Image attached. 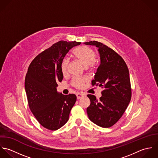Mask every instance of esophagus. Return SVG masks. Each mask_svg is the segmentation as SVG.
I'll return each instance as SVG.
<instances>
[{
  "instance_id": "34e87169",
  "label": "esophagus",
  "mask_w": 158,
  "mask_h": 158,
  "mask_svg": "<svg viewBox=\"0 0 158 158\" xmlns=\"http://www.w3.org/2000/svg\"><path fill=\"white\" fill-rule=\"evenodd\" d=\"M85 96V95H84V94H77L76 95L77 99H79L82 98V97H84V96Z\"/></svg>"
}]
</instances>
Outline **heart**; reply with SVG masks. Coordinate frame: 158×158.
Segmentation results:
<instances>
[{
  "label": "heart",
  "instance_id": "heart-1",
  "mask_svg": "<svg viewBox=\"0 0 158 158\" xmlns=\"http://www.w3.org/2000/svg\"><path fill=\"white\" fill-rule=\"evenodd\" d=\"M73 57L78 62L82 63L87 68H93L95 67V53L94 51L88 46H81L73 51ZM69 61L68 59H64L61 64V71L63 75L66 74L68 71ZM86 82V79L74 77L73 79V85L77 88H82Z\"/></svg>",
  "mask_w": 158,
  "mask_h": 158
}]
</instances>
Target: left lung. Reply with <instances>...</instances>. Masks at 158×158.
<instances>
[{"instance_id":"1","label":"left lung","mask_w":158,"mask_h":158,"mask_svg":"<svg viewBox=\"0 0 158 158\" xmlns=\"http://www.w3.org/2000/svg\"><path fill=\"white\" fill-rule=\"evenodd\" d=\"M84 44L98 48L100 64L92 84L104 89L98 100L94 95H87L90 100L87 115L96 125L109 127L122 117L131 101L129 70L122 57L108 46L96 41Z\"/></svg>"}]
</instances>
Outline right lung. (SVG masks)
Listing matches in <instances>:
<instances>
[{"label": "right lung", "instance_id": "right-lung-1", "mask_svg": "<svg viewBox=\"0 0 158 158\" xmlns=\"http://www.w3.org/2000/svg\"><path fill=\"white\" fill-rule=\"evenodd\" d=\"M81 42L60 41L38 54L30 64L25 79L29 108L40 124L55 131L68 122L76 101L74 94L64 95L57 91L63 78L61 64L73 47Z\"/></svg>", "mask_w": 158, "mask_h": 158}]
</instances>
